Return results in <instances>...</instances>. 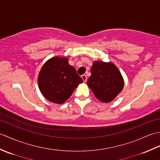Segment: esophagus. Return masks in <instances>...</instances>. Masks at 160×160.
I'll return each mask as SVG.
<instances>
[{"mask_svg":"<svg viewBox=\"0 0 160 160\" xmlns=\"http://www.w3.org/2000/svg\"><path fill=\"white\" fill-rule=\"evenodd\" d=\"M82 80H83V81H84V82H87V76L86 75H84V74H83V75H82Z\"/></svg>","mask_w":160,"mask_h":160,"instance_id":"obj_1","label":"esophagus"}]
</instances>
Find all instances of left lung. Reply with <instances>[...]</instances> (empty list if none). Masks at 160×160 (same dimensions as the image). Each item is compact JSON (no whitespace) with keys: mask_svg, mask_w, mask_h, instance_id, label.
I'll return each mask as SVG.
<instances>
[{"mask_svg":"<svg viewBox=\"0 0 160 160\" xmlns=\"http://www.w3.org/2000/svg\"><path fill=\"white\" fill-rule=\"evenodd\" d=\"M91 73L87 85L95 96L102 102L107 103L113 100L123 89V78L112 62L95 61L91 67Z\"/></svg>","mask_w":160,"mask_h":160,"instance_id":"1","label":"left lung"}]
</instances>
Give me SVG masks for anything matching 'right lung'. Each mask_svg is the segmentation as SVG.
<instances>
[{
    "label": "right lung",
    "instance_id": "right-lung-1",
    "mask_svg": "<svg viewBox=\"0 0 160 160\" xmlns=\"http://www.w3.org/2000/svg\"><path fill=\"white\" fill-rule=\"evenodd\" d=\"M83 80L67 58L54 57L47 60L40 69L38 84L40 92L53 103L62 104L72 95Z\"/></svg>",
    "mask_w": 160,
    "mask_h": 160
}]
</instances>
